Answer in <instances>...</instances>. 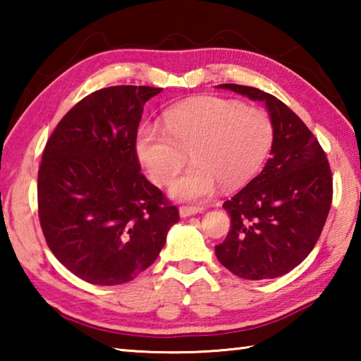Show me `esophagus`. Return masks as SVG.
Listing matches in <instances>:
<instances>
[{
	"label": "esophagus",
	"mask_w": 361,
	"mask_h": 361,
	"mask_svg": "<svg viewBox=\"0 0 361 361\" xmlns=\"http://www.w3.org/2000/svg\"><path fill=\"white\" fill-rule=\"evenodd\" d=\"M204 209L202 207H189V205H183L180 207V216L181 218H188L191 215H197V213H202Z\"/></svg>",
	"instance_id": "obj_1"
}]
</instances>
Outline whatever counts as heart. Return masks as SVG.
<instances>
[{
	"label": "heart",
	"instance_id": "b5f03b06",
	"mask_svg": "<svg viewBox=\"0 0 361 361\" xmlns=\"http://www.w3.org/2000/svg\"><path fill=\"white\" fill-rule=\"evenodd\" d=\"M274 122L264 109L223 97H194L169 109L166 126L143 124L135 151L151 180L172 181L170 194L181 200H204L218 186L234 189L259 172L274 145Z\"/></svg>",
	"mask_w": 361,
	"mask_h": 361
}]
</instances>
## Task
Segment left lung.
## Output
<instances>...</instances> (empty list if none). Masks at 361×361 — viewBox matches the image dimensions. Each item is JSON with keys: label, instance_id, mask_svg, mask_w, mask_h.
I'll return each mask as SVG.
<instances>
[{"label": "left lung", "instance_id": "obj_1", "mask_svg": "<svg viewBox=\"0 0 361 361\" xmlns=\"http://www.w3.org/2000/svg\"><path fill=\"white\" fill-rule=\"evenodd\" d=\"M218 87L264 102L276 135L262 172L223 204L231 229L215 247L216 258L242 279L285 276L307 258L325 226L333 200L326 154L307 126L274 95L239 84Z\"/></svg>", "mask_w": 361, "mask_h": 361}]
</instances>
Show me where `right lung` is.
<instances>
[{"label":"right lung","mask_w":361,"mask_h":361,"mask_svg":"<svg viewBox=\"0 0 361 361\" xmlns=\"http://www.w3.org/2000/svg\"><path fill=\"white\" fill-rule=\"evenodd\" d=\"M161 87L113 85L78 102L49 137L38 170L47 247L92 285L135 279L161 253L178 209L140 172L143 106Z\"/></svg>","instance_id":"obj_1"}]
</instances>
